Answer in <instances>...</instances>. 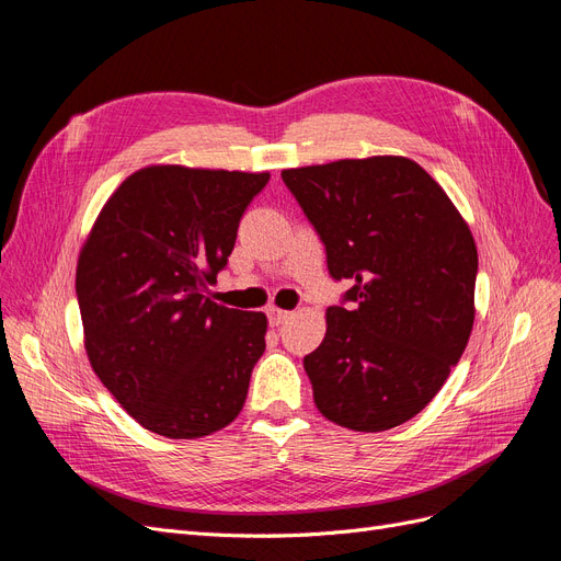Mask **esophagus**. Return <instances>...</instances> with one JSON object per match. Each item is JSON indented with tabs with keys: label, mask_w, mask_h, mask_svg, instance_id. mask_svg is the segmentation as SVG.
Wrapping results in <instances>:
<instances>
[{
	"label": "esophagus",
	"mask_w": 561,
	"mask_h": 561,
	"mask_svg": "<svg viewBox=\"0 0 561 561\" xmlns=\"http://www.w3.org/2000/svg\"><path fill=\"white\" fill-rule=\"evenodd\" d=\"M266 316H268V322L274 328H278V325H283V322L290 318V311H283V309H276V307H268L266 309Z\"/></svg>",
	"instance_id": "34e87169"
}]
</instances>
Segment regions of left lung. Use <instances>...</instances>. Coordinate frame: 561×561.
<instances>
[{
    "mask_svg": "<svg viewBox=\"0 0 561 561\" xmlns=\"http://www.w3.org/2000/svg\"><path fill=\"white\" fill-rule=\"evenodd\" d=\"M348 280L304 358L320 414L363 433L416 416L461 360L474 320L478 248L454 203L404 157L280 173Z\"/></svg>",
    "mask_w": 561,
    "mask_h": 561,
    "instance_id": "8db88e82",
    "label": "left lung"
}]
</instances>
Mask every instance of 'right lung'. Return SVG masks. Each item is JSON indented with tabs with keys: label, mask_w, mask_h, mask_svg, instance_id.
Instances as JSON below:
<instances>
[{
	"label": "right lung",
	"mask_w": 561,
	"mask_h": 561,
	"mask_svg": "<svg viewBox=\"0 0 561 561\" xmlns=\"http://www.w3.org/2000/svg\"><path fill=\"white\" fill-rule=\"evenodd\" d=\"M268 173L149 165L98 215L77 301L98 379L142 428L194 439L239 416L266 348V316L219 307L241 217Z\"/></svg>",
	"instance_id": "right-lung-1"
}]
</instances>
